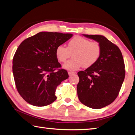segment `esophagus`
Returning a JSON list of instances; mask_svg holds the SVG:
<instances>
[{
	"label": "esophagus",
	"instance_id": "1",
	"mask_svg": "<svg viewBox=\"0 0 135 135\" xmlns=\"http://www.w3.org/2000/svg\"><path fill=\"white\" fill-rule=\"evenodd\" d=\"M68 75H73V74H75L74 72H71V71H68Z\"/></svg>",
	"mask_w": 135,
	"mask_h": 135
}]
</instances>
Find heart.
I'll use <instances>...</instances> for the list:
<instances>
[{
  "label": "heart",
  "mask_w": 135,
  "mask_h": 135,
  "mask_svg": "<svg viewBox=\"0 0 135 135\" xmlns=\"http://www.w3.org/2000/svg\"><path fill=\"white\" fill-rule=\"evenodd\" d=\"M102 46L96 41H91L80 36H76L68 43L67 47L58 45L55 50V55L60 62H65L71 55L73 58L63 65L65 69L75 71L80 67H91L99 60L102 54Z\"/></svg>",
  "instance_id": "1"
}]
</instances>
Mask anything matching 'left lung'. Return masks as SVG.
<instances>
[{"instance_id": "1", "label": "left lung", "mask_w": 135, "mask_h": 135, "mask_svg": "<svg viewBox=\"0 0 135 135\" xmlns=\"http://www.w3.org/2000/svg\"><path fill=\"white\" fill-rule=\"evenodd\" d=\"M83 35L99 42L102 51L95 64L77 73V95L85 106L101 109L113 102L119 94L125 77L123 58L118 46L104 36Z\"/></svg>"}]
</instances>
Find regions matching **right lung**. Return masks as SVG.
Returning <instances> with one entry per match:
<instances>
[{"mask_svg": "<svg viewBox=\"0 0 135 135\" xmlns=\"http://www.w3.org/2000/svg\"><path fill=\"white\" fill-rule=\"evenodd\" d=\"M72 36L71 33L41 32L19 45L13 58L12 71L17 90L27 103L42 107L57 99L56 89L67 79L68 74L59 68L61 65L55 50Z\"/></svg>", "mask_w": 135, "mask_h": 135, "instance_id": "1", "label": "right lung"}]
</instances>
